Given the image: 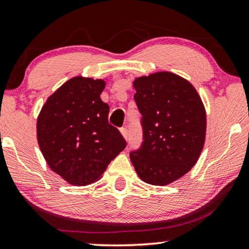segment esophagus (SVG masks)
I'll return each mask as SVG.
<instances>
[{"label":"esophagus","instance_id":"obj_1","mask_svg":"<svg viewBox=\"0 0 249 249\" xmlns=\"http://www.w3.org/2000/svg\"><path fill=\"white\" fill-rule=\"evenodd\" d=\"M121 132H122V134H123L124 138L127 140L128 139V129H127V127H126V126H124V127H122L121 128Z\"/></svg>","mask_w":249,"mask_h":249}]
</instances>
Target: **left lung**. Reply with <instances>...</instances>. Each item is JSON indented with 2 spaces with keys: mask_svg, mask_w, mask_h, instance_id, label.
<instances>
[{
  "mask_svg": "<svg viewBox=\"0 0 249 249\" xmlns=\"http://www.w3.org/2000/svg\"><path fill=\"white\" fill-rule=\"evenodd\" d=\"M134 88L143 141L129 158L143 181L167 185L188 173L201 155L204 106L194 87L170 72L138 78Z\"/></svg>",
  "mask_w": 249,
  "mask_h": 249,
  "instance_id": "obj_1",
  "label": "left lung"
}]
</instances>
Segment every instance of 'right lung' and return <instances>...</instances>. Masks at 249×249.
I'll list each match as a JSON object with an SVG mask.
<instances>
[{"label":"right lung","instance_id":"add662e5","mask_svg":"<svg viewBox=\"0 0 249 249\" xmlns=\"http://www.w3.org/2000/svg\"><path fill=\"white\" fill-rule=\"evenodd\" d=\"M103 80L76 76L48 98L37 120L38 144L51 169L72 185L100 178L126 141L108 123Z\"/></svg>","mask_w":249,"mask_h":249}]
</instances>
